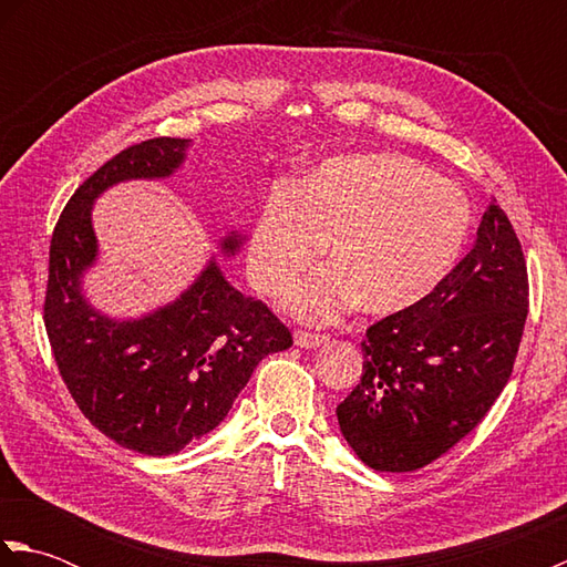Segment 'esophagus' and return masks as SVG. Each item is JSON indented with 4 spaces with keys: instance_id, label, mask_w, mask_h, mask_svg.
Listing matches in <instances>:
<instances>
[{
    "instance_id": "obj_1",
    "label": "esophagus",
    "mask_w": 567,
    "mask_h": 567,
    "mask_svg": "<svg viewBox=\"0 0 567 567\" xmlns=\"http://www.w3.org/2000/svg\"><path fill=\"white\" fill-rule=\"evenodd\" d=\"M295 343L299 348H319L321 343H327V336H323V333H309V331H297L295 333Z\"/></svg>"
}]
</instances>
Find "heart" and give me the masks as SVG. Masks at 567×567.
I'll use <instances>...</instances> for the list:
<instances>
[{
    "instance_id": "obj_1",
    "label": "heart",
    "mask_w": 567,
    "mask_h": 567,
    "mask_svg": "<svg viewBox=\"0 0 567 567\" xmlns=\"http://www.w3.org/2000/svg\"><path fill=\"white\" fill-rule=\"evenodd\" d=\"M470 221L465 192L406 155H341L262 202L248 240V272L262 295H277L327 244L331 265L282 299L292 317L333 321L353 307L372 317L400 315L453 270Z\"/></svg>"
}]
</instances>
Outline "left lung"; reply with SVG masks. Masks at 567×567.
Segmentation results:
<instances>
[{
	"label": "left lung",
	"instance_id": "obj_1",
	"mask_svg": "<svg viewBox=\"0 0 567 567\" xmlns=\"http://www.w3.org/2000/svg\"><path fill=\"white\" fill-rule=\"evenodd\" d=\"M528 315L522 244L497 199L473 250L424 302L365 333L363 378L336 406L348 445L380 473H409L467 436L507 384Z\"/></svg>",
	"mask_w": 567,
	"mask_h": 567
}]
</instances>
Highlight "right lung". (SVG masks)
<instances>
[{
    "mask_svg": "<svg viewBox=\"0 0 567 567\" xmlns=\"http://www.w3.org/2000/svg\"><path fill=\"white\" fill-rule=\"evenodd\" d=\"M189 138H151L106 161L60 214L48 265L45 331L80 412L104 436L143 455H173L224 421L265 355L292 336L260 299L240 295L212 256L187 290L136 319H114L84 295L100 258L92 207L128 179H165L187 158ZM244 234L219 250L234 258Z\"/></svg>",
    "mask_w": 567,
    "mask_h": 567,
    "instance_id": "obj_1",
    "label": "right lung"
}]
</instances>
